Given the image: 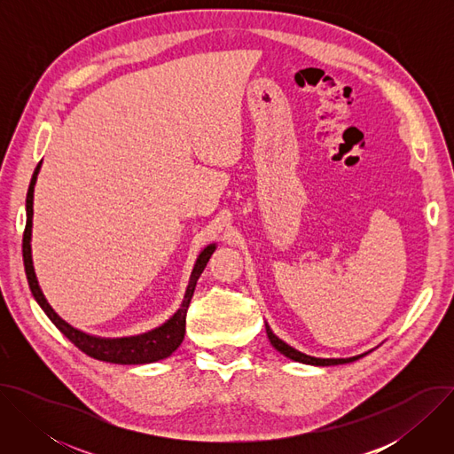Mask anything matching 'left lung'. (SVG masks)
Wrapping results in <instances>:
<instances>
[{
    "label": "left lung",
    "instance_id": "obj_1",
    "mask_svg": "<svg viewBox=\"0 0 454 454\" xmlns=\"http://www.w3.org/2000/svg\"><path fill=\"white\" fill-rule=\"evenodd\" d=\"M266 331H268V338L271 341V345L280 352L284 354L286 357L293 359V361H298V363H307V364H316V366H331V364H341V363H350V361H356L357 357H348V359H317V357H310V356H305L298 350H294L293 347L286 345L282 340H278L273 331L266 325Z\"/></svg>",
    "mask_w": 454,
    "mask_h": 454
}]
</instances>
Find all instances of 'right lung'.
Returning <instances> with one entry per match:
<instances>
[{
	"label": "right lung",
	"mask_w": 454,
	"mask_h": 454,
	"mask_svg": "<svg viewBox=\"0 0 454 454\" xmlns=\"http://www.w3.org/2000/svg\"><path fill=\"white\" fill-rule=\"evenodd\" d=\"M39 167H41V163L34 170V176H32V181L28 186V193H27V226L23 231V264H25L27 280H28V286H30V291H32L35 301L41 305V309L50 317L53 325L64 336H67L79 350H82L86 356H90L93 359L114 363V364H144V363H153V361L168 357L181 345V341L184 338L186 310H188L193 289H196L198 278L201 277V273L208 262V258L215 247L208 246L200 254L196 266H193V271H192L186 293H184V300H183L179 310L160 329L142 334V336H137V338H121V340H104V338H95V336L84 334V333L74 329L72 325H68L67 321L60 319L55 314V310L50 307L44 294L41 293V287H39L35 273H34L32 254H30V235H32V215H34V184L37 179Z\"/></svg>",
	"instance_id": "obj_1"
}]
</instances>
